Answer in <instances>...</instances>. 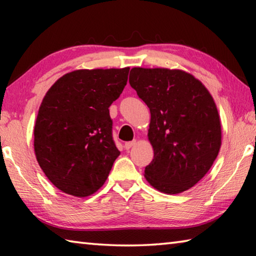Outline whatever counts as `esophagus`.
I'll use <instances>...</instances> for the list:
<instances>
[{"label": "esophagus", "mask_w": 256, "mask_h": 256, "mask_svg": "<svg viewBox=\"0 0 256 256\" xmlns=\"http://www.w3.org/2000/svg\"><path fill=\"white\" fill-rule=\"evenodd\" d=\"M136 144V140H133V141H130V142H126V144H124V148L126 149V150H130L132 148V146H134Z\"/></svg>", "instance_id": "1"}]
</instances>
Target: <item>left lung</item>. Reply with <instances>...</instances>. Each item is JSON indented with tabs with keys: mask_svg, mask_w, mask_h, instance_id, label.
<instances>
[{
	"mask_svg": "<svg viewBox=\"0 0 256 256\" xmlns=\"http://www.w3.org/2000/svg\"><path fill=\"white\" fill-rule=\"evenodd\" d=\"M130 84L149 107L154 159L144 177L156 190L178 194L211 168L222 146V122L204 84L190 73L133 68Z\"/></svg>",
	"mask_w": 256,
	"mask_h": 256,
	"instance_id": "obj_1",
	"label": "left lung"
}]
</instances>
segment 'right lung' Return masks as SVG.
Returning a JSON list of instances; mask_svg holds the SVG:
<instances>
[{
    "label": "right lung",
    "instance_id": "1",
    "mask_svg": "<svg viewBox=\"0 0 256 256\" xmlns=\"http://www.w3.org/2000/svg\"><path fill=\"white\" fill-rule=\"evenodd\" d=\"M130 68L68 72L46 92L34 128L37 162L52 184L86 198L105 183L120 156L110 106L126 86Z\"/></svg>",
    "mask_w": 256,
    "mask_h": 256
}]
</instances>
